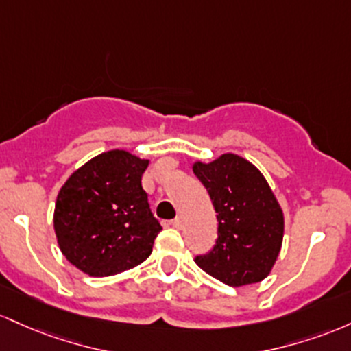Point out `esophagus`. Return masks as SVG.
<instances>
[{"mask_svg": "<svg viewBox=\"0 0 351 351\" xmlns=\"http://www.w3.org/2000/svg\"><path fill=\"white\" fill-rule=\"evenodd\" d=\"M172 226H174L176 228H182V217H176L174 220H172Z\"/></svg>", "mask_w": 351, "mask_h": 351, "instance_id": "esophagus-1", "label": "esophagus"}]
</instances>
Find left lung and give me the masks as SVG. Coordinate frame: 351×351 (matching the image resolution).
<instances>
[{
  "mask_svg": "<svg viewBox=\"0 0 351 351\" xmlns=\"http://www.w3.org/2000/svg\"><path fill=\"white\" fill-rule=\"evenodd\" d=\"M194 174L217 212L219 237L195 263L230 287L262 282L282 249L283 212L269 182L254 164L237 154L212 162L197 160Z\"/></svg>",
  "mask_w": 351,
  "mask_h": 351,
  "instance_id": "left-lung-1",
  "label": "left lung"
}]
</instances>
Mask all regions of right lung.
I'll return each mask as SVG.
<instances>
[{
	"instance_id": "1",
	"label": "right lung",
	"mask_w": 351,
	"mask_h": 351,
	"mask_svg": "<svg viewBox=\"0 0 351 351\" xmlns=\"http://www.w3.org/2000/svg\"><path fill=\"white\" fill-rule=\"evenodd\" d=\"M147 165V159L112 149L81 165L61 187L54 232L62 255L76 269L109 277L151 255L162 227L141 184Z\"/></svg>"
}]
</instances>
